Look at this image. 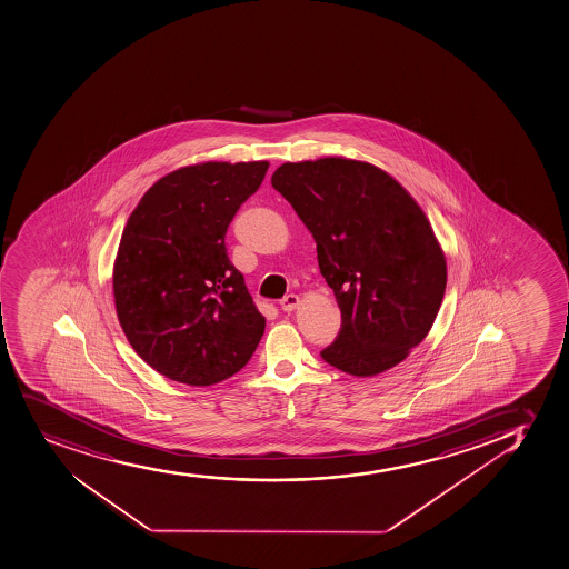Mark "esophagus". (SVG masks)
<instances>
[{
    "mask_svg": "<svg viewBox=\"0 0 569 569\" xmlns=\"http://www.w3.org/2000/svg\"><path fill=\"white\" fill-rule=\"evenodd\" d=\"M299 297L297 295H288V297H283V299L280 300L281 310L283 312H293L295 308L299 306Z\"/></svg>",
    "mask_w": 569,
    "mask_h": 569,
    "instance_id": "obj_1",
    "label": "esophagus"
}]
</instances>
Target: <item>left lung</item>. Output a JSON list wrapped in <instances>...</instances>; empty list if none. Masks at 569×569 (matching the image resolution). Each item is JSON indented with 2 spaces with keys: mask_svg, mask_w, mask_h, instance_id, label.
Returning <instances> with one entry per match:
<instances>
[{
  "mask_svg": "<svg viewBox=\"0 0 569 569\" xmlns=\"http://www.w3.org/2000/svg\"><path fill=\"white\" fill-rule=\"evenodd\" d=\"M270 182L312 232L342 312L321 357L359 378L397 367L432 329L446 293V256L421 207L391 174L355 159L283 163Z\"/></svg>",
  "mask_w": 569,
  "mask_h": 569,
  "instance_id": "obj_1",
  "label": "left lung"
}]
</instances>
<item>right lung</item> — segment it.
I'll return each mask as SVG.
<instances>
[{
  "mask_svg": "<svg viewBox=\"0 0 569 569\" xmlns=\"http://www.w3.org/2000/svg\"><path fill=\"white\" fill-rule=\"evenodd\" d=\"M269 161H207L159 178L123 227L112 270L118 321L156 372L214 386L244 368L264 332L226 232Z\"/></svg>",
  "mask_w": 569,
  "mask_h": 569,
  "instance_id": "right-lung-1",
  "label": "right lung"
}]
</instances>
